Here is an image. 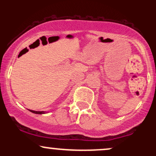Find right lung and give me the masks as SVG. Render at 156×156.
<instances>
[{"label":"right lung","instance_id":"1","mask_svg":"<svg viewBox=\"0 0 156 156\" xmlns=\"http://www.w3.org/2000/svg\"><path fill=\"white\" fill-rule=\"evenodd\" d=\"M29 110V109H28ZM30 112H32V113H34V114H45V112H37V111H33V110H29Z\"/></svg>","mask_w":156,"mask_h":156}]
</instances>
